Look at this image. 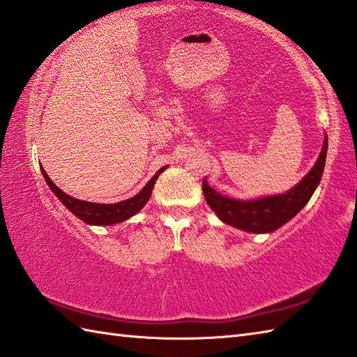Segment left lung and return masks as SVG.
Returning <instances> with one entry per match:
<instances>
[{"label":"left lung","instance_id":"1","mask_svg":"<svg viewBox=\"0 0 357 357\" xmlns=\"http://www.w3.org/2000/svg\"><path fill=\"white\" fill-rule=\"evenodd\" d=\"M328 139L324 137L321 154L313 168L296 186L286 194L259 197L253 200H240L217 192L203 180V194L209 208L223 223L250 234H271L290 221L312 199L322 178L326 166Z\"/></svg>","mask_w":357,"mask_h":357}]
</instances>
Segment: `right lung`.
Segmentation results:
<instances>
[{
	"label": "right lung",
	"mask_w": 357,
	"mask_h": 357,
	"mask_svg": "<svg viewBox=\"0 0 357 357\" xmlns=\"http://www.w3.org/2000/svg\"><path fill=\"white\" fill-rule=\"evenodd\" d=\"M166 168H168V166H163V168L158 169L154 174V177L148 181L137 195L131 197L128 200L113 203V204L77 200L75 197L66 194L62 189H59L56 185H54L50 180V177L47 176V172L43 169V166H41V172L47 181V185H49L53 191V194L56 195L62 203H64V206L70 212H73L77 218H81L84 223L91 225V226H112L131 218L132 215H136L142 208H144V206L148 203L149 197H151L153 188L155 185L158 176H160Z\"/></svg>",
	"instance_id": "right-lung-1"
}]
</instances>
